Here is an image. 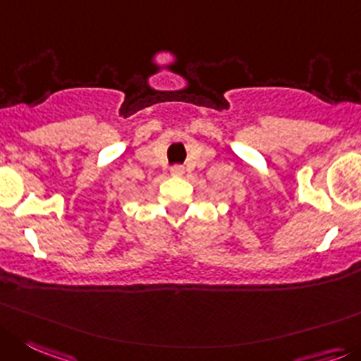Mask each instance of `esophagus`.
Wrapping results in <instances>:
<instances>
[{
  "mask_svg": "<svg viewBox=\"0 0 361 361\" xmlns=\"http://www.w3.org/2000/svg\"><path fill=\"white\" fill-rule=\"evenodd\" d=\"M171 174L173 176H181L183 174V167L181 165H174V167H171Z\"/></svg>",
  "mask_w": 361,
  "mask_h": 361,
  "instance_id": "esophagus-1",
  "label": "esophagus"
}]
</instances>
